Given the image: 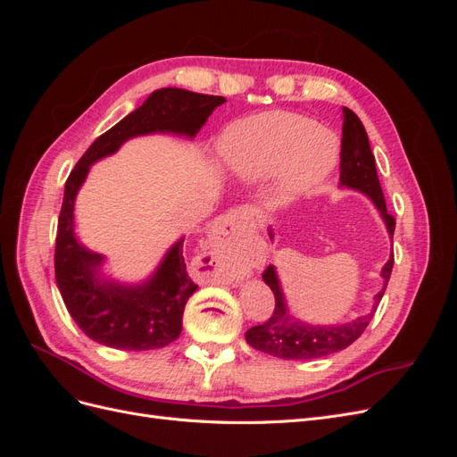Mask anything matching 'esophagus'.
<instances>
[{
  "instance_id": "obj_1",
  "label": "esophagus",
  "mask_w": 457,
  "mask_h": 457,
  "mask_svg": "<svg viewBox=\"0 0 457 457\" xmlns=\"http://www.w3.org/2000/svg\"><path fill=\"white\" fill-rule=\"evenodd\" d=\"M244 219L247 220L245 213H242L240 210H232L215 220L210 240L217 255H228L232 252L234 244L238 242V237H240L238 228H240V223H244Z\"/></svg>"
}]
</instances>
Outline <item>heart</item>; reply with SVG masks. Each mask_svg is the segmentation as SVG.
<instances>
[{"label": "heart", "mask_w": 457, "mask_h": 457, "mask_svg": "<svg viewBox=\"0 0 457 457\" xmlns=\"http://www.w3.org/2000/svg\"><path fill=\"white\" fill-rule=\"evenodd\" d=\"M219 150L228 168L247 181L278 173L284 198L299 196L320 185L339 158L334 133L305 116L282 110L232 123Z\"/></svg>", "instance_id": "1"}]
</instances>
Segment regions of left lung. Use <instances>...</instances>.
<instances>
[{"instance_id":"8db88e82","label":"left lung","mask_w":457,"mask_h":457,"mask_svg":"<svg viewBox=\"0 0 457 457\" xmlns=\"http://www.w3.org/2000/svg\"><path fill=\"white\" fill-rule=\"evenodd\" d=\"M339 181L341 187L361 190L378 207L386 232L393 238L396 220L393 215L386 213V204L383 190L376 171V158L371 154L368 133L362 126V121L353 112L351 108H343V137H341V165H339ZM395 255L385 262L381 270L383 276V287L376 295V305L373 311L358 316L356 320L341 326H309L289 314L286 305L284 292L280 287L278 274L272 265L267 267L262 272V280L272 289L274 294V311L267 322L253 326L245 331V341L252 345L253 349L267 353L286 361H311V358L328 356L331 353H337L347 349L353 341H356L364 334L370 320L376 312L379 301L385 294V287L389 284L391 270H393Z\"/></svg>"}]
</instances>
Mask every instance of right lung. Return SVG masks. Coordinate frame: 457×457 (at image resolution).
Returning a JSON list of instances; mask_svg holds the SVG:
<instances>
[{
  "label": "right lung",
  "mask_w": 457,
  "mask_h": 457,
  "mask_svg": "<svg viewBox=\"0 0 457 457\" xmlns=\"http://www.w3.org/2000/svg\"><path fill=\"white\" fill-rule=\"evenodd\" d=\"M225 96L163 87L103 133L86 150L64 185L54 245V278L64 305L87 337L121 351L162 349L175 341L183 328V311L196 292L183 257V242L170 247L156 272L145 284L126 286L99 274L104 257L81 245L74 234V202L89 168L128 139L150 133L196 137Z\"/></svg>",
  "instance_id": "right-lung-1"
}]
</instances>
